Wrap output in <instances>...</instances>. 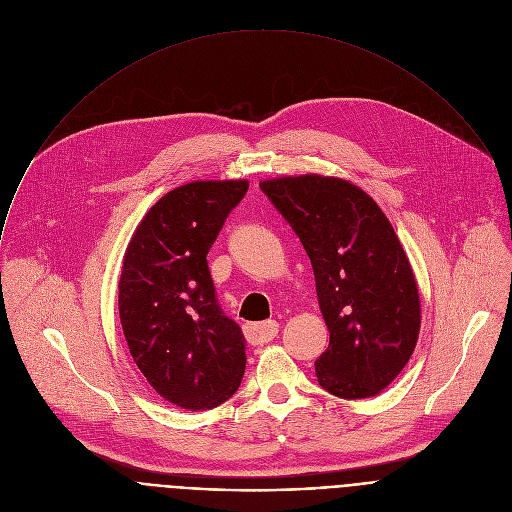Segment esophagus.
I'll return each mask as SVG.
<instances>
[{
    "label": "esophagus",
    "instance_id": "34e87169",
    "mask_svg": "<svg viewBox=\"0 0 512 512\" xmlns=\"http://www.w3.org/2000/svg\"><path fill=\"white\" fill-rule=\"evenodd\" d=\"M243 330L251 344H265L277 336L279 324L275 320H265V322H255V324H245Z\"/></svg>",
    "mask_w": 512,
    "mask_h": 512
}]
</instances>
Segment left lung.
Returning <instances> with one entry per match:
<instances>
[{"instance_id": "1", "label": "left lung", "mask_w": 512, "mask_h": 512, "mask_svg": "<svg viewBox=\"0 0 512 512\" xmlns=\"http://www.w3.org/2000/svg\"><path fill=\"white\" fill-rule=\"evenodd\" d=\"M259 188L300 237L330 344L316 377L342 399L375 397L403 371L421 308L409 259L377 202L358 186L306 174Z\"/></svg>"}]
</instances>
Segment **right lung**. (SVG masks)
Masks as SVG:
<instances>
[{"label": "right lung", "mask_w": 512, "mask_h": 512, "mask_svg": "<svg viewBox=\"0 0 512 512\" xmlns=\"http://www.w3.org/2000/svg\"><path fill=\"white\" fill-rule=\"evenodd\" d=\"M247 180L190 182L143 216L123 259L119 318L141 375L190 409L225 403L245 373V336L218 306L206 255Z\"/></svg>", "instance_id": "1"}]
</instances>
